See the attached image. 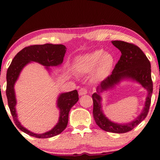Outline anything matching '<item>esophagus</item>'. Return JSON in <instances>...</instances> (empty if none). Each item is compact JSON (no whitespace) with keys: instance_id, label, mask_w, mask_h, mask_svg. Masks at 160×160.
Returning a JSON list of instances; mask_svg holds the SVG:
<instances>
[{"instance_id":"esophagus-1","label":"esophagus","mask_w":160,"mask_h":160,"mask_svg":"<svg viewBox=\"0 0 160 160\" xmlns=\"http://www.w3.org/2000/svg\"><path fill=\"white\" fill-rule=\"evenodd\" d=\"M86 93H87V89H86V88H80L79 91H78V94H79L80 96L85 95Z\"/></svg>"}]
</instances>
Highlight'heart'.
I'll return each mask as SVG.
<instances>
[{
    "mask_svg": "<svg viewBox=\"0 0 160 160\" xmlns=\"http://www.w3.org/2000/svg\"><path fill=\"white\" fill-rule=\"evenodd\" d=\"M114 57L112 54L105 53L103 49H97L91 53L78 57L75 62V69L80 74H88L93 71L95 80L101 81L111 74L114 65Z\"/></svg>",
    "mask_w": 160,
    "mask_h": 160,
    "instance_id": "obj_1",
    "label": "heart"
}]
</instances>
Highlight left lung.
Masks as SVG:
<instances>
[{
	"label": "left lung",
	"instance_id": "1",
	"mask_svg": "<svg viewBox=\"0 0 160 160\" xmlns=\"http://www.w3.org/2000/svg\"><path fill=\"white\" fill-rule=\"evenodd\" d=\"M112 44L121 52V56L112 70V74L101 82L96 88V92L92 95L93 102V115L94 120L102 130L115 133H124L132 130L148 116L153 90L151 77V65L144 52L134 44L115 40ZM131 79L139 82L148 91L143 111L132 122L120 124L111 122L102 111L100 94L104 90L113 88L120 80Z\"/></svg>",
	"mask_w": 160,
	"mask_h": 160
}]
</instances>
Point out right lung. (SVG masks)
<instances>
[{"instance_id": "obj_1", "label": "right lung", "mask_w": 160, "mask_h": 160, "mask_svg": "<svg viewBox=\"0 0 160 160\" xmlns=\"http://www.w3.org/2000/svg\"><path fill=\"white\" fill-rule=\"evenodd\" d=\"M66 47L63 44H35L26 47L15 56L7 71L6 96L10 112L15 125L22 132L32 137L38 138H49L59 135L67 126L69 112L70 109L78 101V94L77 90L70 92L62 93L57 98V106L59 109V121L51 130L42 134H36L26 129L21 125L18 118L15 110L16 98L14 90V85L18 80L21 71L26 65L31 62H38L46 67L48 70L49 67H57L61 65L66 53Z\"/></svg>"}]
</instances>
